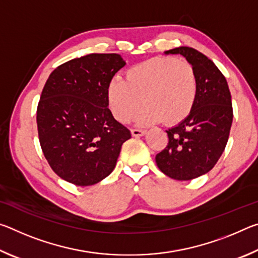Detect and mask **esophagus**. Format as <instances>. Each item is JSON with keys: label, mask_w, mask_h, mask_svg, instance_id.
Returning <instances> with one entry per match:
<instances>
[{"label": "esophagus", "mask_w": 258, "mask_h": 258, "mask_svg": "<svg viewBox=\"0 0 258 258\" xmlns=\"http://www.w3.org/2000/svg\"><path fill=\"white\" fill-rule=\"evenodd\" d=\"M131 133H132L133 137L138 138V137H142V135H145L146 134V131L139 130V128H132V130H131Z\"/></svg>", "instance_id": "obj_1"}]
</instances>
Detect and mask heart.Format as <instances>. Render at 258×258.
I'll list each match as a JSON object with an SVG mask.
<instances>
[{"instance_id":"heart-1","label":"heart","mask_w":258,"mask_h":258,"mask_svg":"<svg viewBox=\"0 0 258 258\" xmlns=\"http://www.w3.org/2000/svg\"><path fill=\"white\" fill-rule=\"evenodd\" d=\"M198 95V77L194 66L172 56H155L131 67L126 80L113 77L109 82V108L120 123H127L142 103L147 107L138 115L142 125H174L190 115Z\"/></svg>"}]
</instances>
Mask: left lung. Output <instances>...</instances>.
<instances>
[{
  "instance_id": "8db88e82",
  "label": "left lung",
  "mask_w": 258,
  "mask_h": 258,
  "mask_svg": "<svg viewBox=\"0 0 258 258\" xmlns=\"http://www.w3.org/2000/svg\"><path fill=\"white\" fill-rule=\"evenodd\" d=\"M181 54L194 66L198 77V95L190 115L168 128V143L156 155L165 175L187 181L208 173L228 143L233 110L231 93L223 74L202 52L180 46L165 52Z\"/></svg>"
}]
</instances>
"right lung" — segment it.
Listing matches in <instances>:
<instances>
[{
	"instance_id": "add662e5",
	"label": "right lung",
	"mask_w": 258,
	"mask_h": 258,
	"mask_svg": "<svg viewBox=\"0 0 258 258\" xmlns=\"http://www.w3.org/2000/svg\"><path fill=\"white\" fill-rule=\"evenodd\" d=\"M125 64L117 53H91L60 64L47 78L37 106L38 139L62 180L93 185L115 168L131 132L109 110L107 89Z\"/></svg>"
}]
</instances>
